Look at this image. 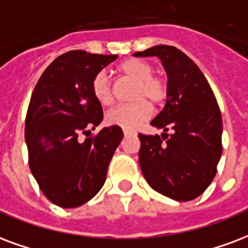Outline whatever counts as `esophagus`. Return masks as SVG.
I'll use <instances>...</instances> for the list:
<instances>
[{"mask_svg": "<svg viewBox=\"0 0 248 248\" xmlns=\"http://www.w3.org/2000/svg\"><path fill=\"white\" fill-rule=\"evenodd\" d=\"M124 137H131V135H135V133L130 131V130H124Z\"/></svg>", "mask_w": 248, "mask_h": 248, "instance_id": "1", "label": "esophagus"}]
</instances>
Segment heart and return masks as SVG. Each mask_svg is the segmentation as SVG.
I'll list each match as a JSON object with an SVG mask.
<instances>
[{"label": "heart", "instance_id": "obj_1", "mask_svg": "<svg viewBox=\"0 0 248 248\" xmlns=\"http://www.w3.org/2000/svg\"><path fill=\"white\" fill-rule=\"evenodd\" d=\"M118 72L127 80L134 81L130 105L118 106L106 114V122L124 130H133L150 117L152 108H159L167 98L166 81L154 76L151 64L139 59H127L118 65ZM92 93L102 106H110L114 101L113 88L109 78L104 72L97 73L92 81Z\"/></svg>", "mask_w": 248, "mask_h": 248}]
</instances>
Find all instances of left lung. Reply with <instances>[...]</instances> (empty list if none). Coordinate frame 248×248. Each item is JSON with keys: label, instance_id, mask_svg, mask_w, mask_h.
Wrapping results in <instances>:
<instances>
[{"label": "left lung", "instance_id": "1", "mask_svg": "<svg viewBox=\"0 0 248 248\" xmlns=\"http://www.w3.org/2000/svg\"><path fill=\"white\" fill-rule=\"evenodd\" d=\"M134 56H157L168 78L166 106L151 121L164 133L139 134L143 176L151 188L170 199L194 200L210 185L221 159L217 100L200 68L173 46H154Z\"/></svg>", "mask_w": 248, "mask_h": 248}]
</instances>
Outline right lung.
<instances>
[{"label":"right lung","mask_w":248,"mask_h":248,"mask_svg":"<svg viewBox=\"0 0 248 248\" xmlns=\"http://www.w3.org/2000/svg\"><path fill=\"white\" fill-rule=\"evenodd\" d=\"M117 58L69 51L46 68L34 88L25 124L29 166L40 190L60 208H78L100 192L124 138L119 126L80 138L104 118L92 81Z\"/></svg>","instance_id":"1"}]
</instances>
